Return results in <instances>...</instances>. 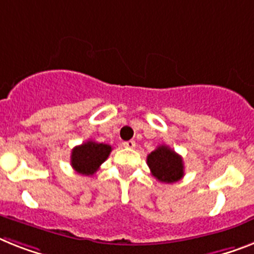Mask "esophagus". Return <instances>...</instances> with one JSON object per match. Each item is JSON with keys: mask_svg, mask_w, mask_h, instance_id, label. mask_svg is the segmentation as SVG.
Returning <instances> with one entry per match:
<instances>
[{"mask_svg": "<svg viewBox=\"0 0 254 254\" xmlns=\"http://www.w3.org/2000/svg\"><path fill=\"white\" fill-rule=\"evenodd\" d=\"M123 146H125V148H129V149H132V148H135L136 146V142L133 141V140H128V141L123 142Z\"/></svg>", "mask_w": 254, "mask_h": 254, "instance_id": "esophagus-1", "label": "esophagus"}]
</instances>
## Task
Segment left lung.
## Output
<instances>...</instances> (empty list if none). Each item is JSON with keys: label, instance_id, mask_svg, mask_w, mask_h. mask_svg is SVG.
I'll list each match as a JSON object with an SVG mask.
<instances>
[{"label": "left lung", "instance_id": "obj_1", "mask_svg": "<svg viewBox=\"0 0 254 254\" xmlns=\"http://www.w3.org/2000/svg\"><path fill=\"white\" fill-rule=\"evenodd\" d=\"M150 173L162 183H175L184 175L182 157L166 145H160L146 157Z\"/></svg>", "mask_w": 254, "mask_h": 254}]
</instances>
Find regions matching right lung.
Returning a JSON list of instances; mask_svg holds the SVG:
<instances>
[{"label": "right lung", "mask_w": 254, "mask_h": 254, "mask_svg": "<svg viewBox=\"0 0 254 254\" xmlns=\"http://www.w3.org/2000/svg\"><path fill=\"white\" fill-rule=\"evenodd\" d=\"M112 146L92 140L75 146L71 152V166L81 175H93L100 166L108 160Z\"/></svg>", "instance_id": "add662e5"}]
</instances>
